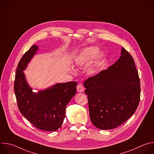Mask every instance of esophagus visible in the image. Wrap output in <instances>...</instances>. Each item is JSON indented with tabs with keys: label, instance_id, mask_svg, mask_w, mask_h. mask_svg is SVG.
<instances>
[{
	"label": "esophagus",
	"instance_id": "34e87169",
	"mask_svg": "<svg viewBox=\"0 0 154 154\" xmlns=\"http://www.w3.org/2000/svg\"><path fill=\"white\" fill-rule=\"evenodd\" d=\"M77 90L79 93H83L84 91V88L81 84L78 85L77 86Z\"/></svg>",
	"mask_w": 154,
	"mask_h": 154
}]
</instances>
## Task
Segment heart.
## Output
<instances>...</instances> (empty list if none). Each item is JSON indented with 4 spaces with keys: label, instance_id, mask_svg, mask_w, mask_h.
Segmentation results:
<instances>
[{
    "label": "heart",
    "instance_id": "b5f03b06",
    "mask_svg": "<svg viewBox=\"0 0 154 154\" xmlns=\"http://www.w3.org/2000/svg\"><path fill=\"white\" fill-rule=\"evenodd\" d=\"M99 49L96 46H90L82 49L74 58L73 63L77 67L83 68L90 65L95 59L93 70L95 71L100 65L102 60L104 57L103 53H100L98 55Z\"/></svg>",
    "mask_w": 154,
    "mask_h": 154
}]
</instances>
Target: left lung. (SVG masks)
I'll return each mask as SVG.
<instances>
[{"instance_id":"8db88e82","label":"left lung","mask_w":154,"mask_h":154,"mask_svg":"<svg viewBox=\"0 0 154 154\" xmlns=\"http://www.w3.org/2000/svg\"><path fill=\"white\" fill-rule=\"evenodd\" d=\"M91 121L111 130L134 115L140 99V82L134 60L123 48L118 60L83 83Z\"/></svg>"}]
</instances>
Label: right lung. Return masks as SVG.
Returning a JSON list of instances; mask_svg holds the SVG:
<instances>
[{
  "mask_svg": "<svg viewBox=\"0 0 154 154\" xmlns=\"http://www.w3.org/2000/svg\"><path fill=\"white\" fill-rule=\"evenodd\" d=\"M38 50L35 45L21 58L16 72L14 93L22 115L37 128L54 131L63 125L66 106L76 93L77 82L58 83L33 91L24 71Z\"/></svg>",
  "mask_w": 154,
  "mask_h": 154,
  "instance_id": "1",
  "label": "right lung"
}]
</instances>
